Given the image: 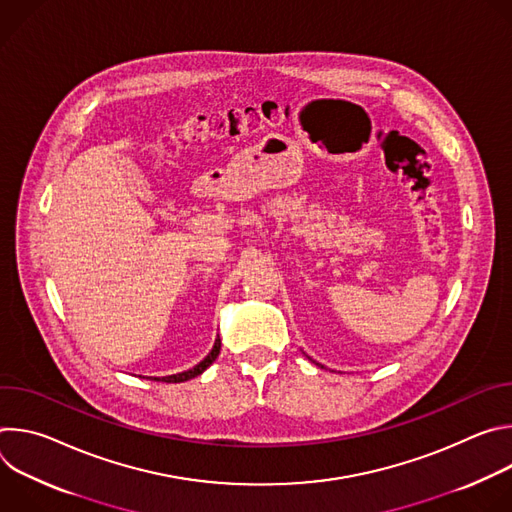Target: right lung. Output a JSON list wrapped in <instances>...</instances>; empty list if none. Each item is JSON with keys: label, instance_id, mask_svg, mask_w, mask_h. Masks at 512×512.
<instances>
[{"label": "right lung", "instance_id": "obj_1", "mask_svg": "<svg viewBox=\"0 0 512 512\" xmlns=\"http://www.w3.org/2000/svg\"><path fill=\"white\" fill-rule=\"evenodd\" d=\"M218 352H221V338H216L214 340V346H212V350L206 354V358L204 360H200L194 369H190V371H184V373H178V375H170V377H162V381L164 383H184V381H190V379H194V377H198V375H202L210 364L216 360V356H218ZM156 379V377H154ZM158 381V379H156Z\"/></svg>", "mask_w": 512, "mask_h": 512}]
</instances>
